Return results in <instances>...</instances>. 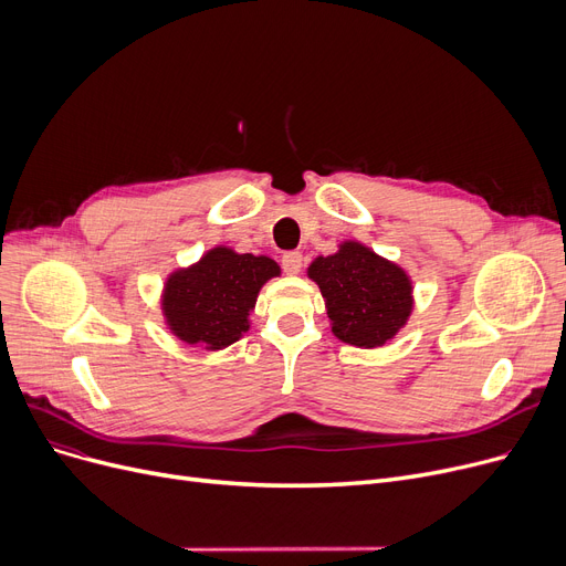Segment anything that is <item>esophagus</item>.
I'll return each instance as SVG.
<instances>
[{"instance_id":"esophagus-1","label":"esophagus","mask_w":566,"mask_h":566,"mask_svg":"<svg viewBox=\"0 0 566 566\" xmlns=\"http://www.w3.org/2000/svg\"><path fill=\"white\" fill-rule=\"evenodd\" d=\"M282 268L286 275H298L301 268H303V254L301 252H286L282 256Z\"/></svg>"}]
</instances>
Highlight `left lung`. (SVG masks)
I'll use <instances>...</instances> for the list:
<instances>
[{"label": "left lung", "instance_id": "1", "mask_svg": "<svg viewBox=\"0 0 566 566\" xmlns=\"http://www.w3.org/2000/svg\"><path fill=\"white\" fill-rule=\"evenodd\" d=\"M307 277L321 289L333 335L358 348L390 344L415 307L410 275L360 241H344L335 254L316 256Z\"/></svg>", "mask_w": 566, "mask_h": 566}]
</instances>
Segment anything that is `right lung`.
<instances>
[{
	"label": "right lung",
	"mask_w": 566,
	"mask_h": 566,
	"mask_svg": "<svg viewBox=\"0 0 566 566\" xmlns=\"http://www.w3.org/2000/svg\"><path fill=\"white\" fill-rule=\"evenodd\" d=\"M280 273V265L265 254L211 248L199 261L167 275L160 295L167 331L206 350L231 346L250 331L261 286Z\"/></svg>",
	"instance_id": "1"
}]
</instances>
